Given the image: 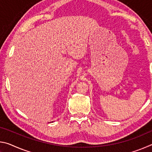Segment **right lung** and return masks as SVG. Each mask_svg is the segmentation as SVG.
<instances>
[{
  "label": "right lung",
  "instance_id": "1",
  "mask_svg": "<svg viewBox=\"0 0 152 152\" xmlns=\"http://www.w3.org/2000/svg\"><path fill=\"white\" fill-rule=\"evenodd\" d=\"M52 122H53V121H52Z\"/></svg>",
  "mask_w": 152,
  "mask_h": 152
}]
</instances>
